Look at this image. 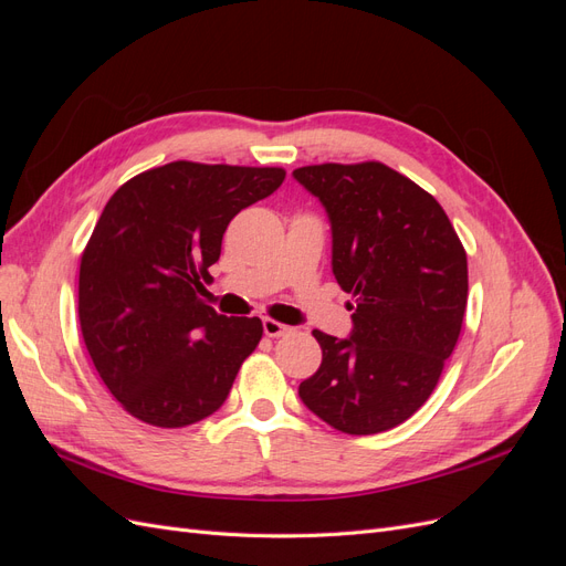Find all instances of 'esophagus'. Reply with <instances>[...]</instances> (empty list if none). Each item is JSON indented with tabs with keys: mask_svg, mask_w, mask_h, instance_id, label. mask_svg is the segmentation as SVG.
<instances>
[{
	"mask_svg": "<svg viewBox=\"0 0 566 566\" xmlns=\"http://www.w3.org/2000/svg\"><path fill=\"white\" fill-rule=\"evenodd\" d=\"M262 328H264V335H266V337H281V335H287V333H290L287 325H283V323H279V321H273V318H264V321H262Z\"/></svg>",
	"mask_w": 566,
	"mask_h": 566,
	"instance_id": "34e87169",
	"label": "esophagus"
}]
</instances>
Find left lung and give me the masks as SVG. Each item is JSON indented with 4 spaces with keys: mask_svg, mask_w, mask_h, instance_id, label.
Instances as JSON below:
<instances>
[{
    "mask_svg": "<svg viewBox=\"0 0 566 566\" xmlns=\"http://www.w3.org/2000/svg\"><path fill=\"white\" fill-rule=\"evenodd\" d=\"M293 177L325 208L352 333L314 331L323 358L304 406L345 434H378L430 399L468 306V254L441 205L382 163L310 165Z\"/></svg>",
    "mask_w": 566,
    "mask_h": 566,
    "instance_id": "8db88e82",
    "label": "left lung"
}]
</instances>
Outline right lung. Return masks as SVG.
<instances>
[{
    "label": "right lung",
    "mask_w": 566,
    "mask_h": 566,
    "mask_svg": "<svg viewBox=\"0 0 566 566\" xmlns=\"http://www.w3.org/2000/svg\"><path fill=\"white\" fill-rule=\"evenodd\" d=\"M281 167L177 160L123 184L80 262L84 345L127 413L186 427L227 401L262 321L221 316L202 281L229 221L283 184Z\"/></svg>",
    "instance_id": "1"
}]
</instances>
